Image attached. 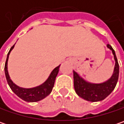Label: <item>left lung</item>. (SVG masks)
<instances>
[{
	"label": "left lung",
	"mask_w": 124,
	"mask_h": 124,
	"mask_svg": "<svg viewBox=\"0 0 124 124\" xmlns=\"http://www.w3.org/2000/svg\"><path fill=\"white\" fill-rule=\"evenodd\" d=\"M106 46L112 51L114 59L115 61L114 72L110 79L101 83H90L83 79L77 72L73 70L75 92L80 97L88 101L97 102L102 101L112 93L117 85L119 72L118 61L115 52L112 49V46L109 44H107Z\"/></svg>",
	"instance_id": "obj_1"
}]
</instances>
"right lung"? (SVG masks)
Returning a JSON list of instances; mask_svg holds the SVG:
<instances>
[{"label":"right lung","mask_w":124,"mask_h":124,"mask_svg":"<svg viewBox=\"0 0 124 124\" xmlns=\"http://www.w3.org/2000/svg\"><path fill=\"white\" fill-rule=\"evenodd\" d=\"M14 45H13L7 54L5 65V77H6L8 85H9L12 91L15 93L18 97H20L27 102H36V101H41L46 97L47 96H48L52 92V88L54 85L56 77L59 73L60 65L52 71V72L50 73V76L48 77L47 80L41 85L30 88L20 87L12 81V79H10V77L9 75L8 70H7V62H8L9 56L11 51L14 47Z\"/></svg>","instance_id":"add662e5"}]
</instances>
